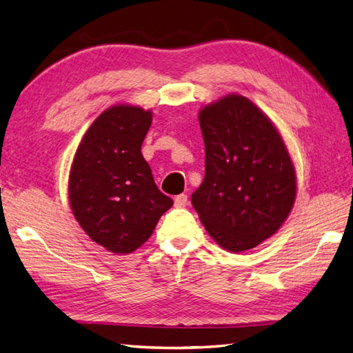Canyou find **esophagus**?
<instances>
[{
    "label": "esophagus",
    "instance_id": "1",
    "mask_svg": "<svg viewBox=\"0 0 353 353\" xmlns=\"http://www.w3.org/2000/svg\"><path fill=\"white\" fill-rule=\"evenodd\" d=\"M174 205H176V207H179V208L187 207V205H188V196L187 194H177L174 197Z\"/></svg>",
    "mask_w": 353,
    "mask_h": 353
}]
</instances>
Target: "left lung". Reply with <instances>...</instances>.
I'll return each mask as SVG.
<instances>
[{
    "mask_svg": "<svg viewBox=\"0 0 353 353\" xmlns=\"http://www.w3.org/2000/svg\"><path fill=\"white\" fill-rule=\"evenodd\" d=\"M205 177L191 203L228 252L254 248L293 208L296 172L273 121L252 100L230 94L199 112Z\"/></svg>",
    "mask_w": 353,
    "mask_h": 353,
    "instance_id": "1",
    "label": "left lung"
}]
</instances>
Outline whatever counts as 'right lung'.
Instances as JSON below:
<instances>
[{"label": "right lung", "instance_id": "obj_1", "mask_svg": "<svg viewBox=\"0 0 353 353\" xmlns=\"http://www.w3.org/2000/svg\"><path fill=\"white\" fill-rule=\"evenodd\" d=\"M152 112L115 105L89 126L69 174V205L85 233L108 252L132 253L150 239L172 199L159 191L142 156Z\"/></svg>", "mask_w": 353, "mask_h": 353}]
</instances>
